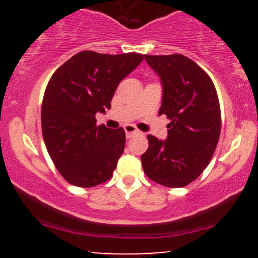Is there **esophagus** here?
<instances>
[{
  "label": "esophagus",
  "instance_id": "1",
  "mask_svg": "<svg viewBox=\"0 0 258 258\" xmlns=\"http://www.w3.org/2000/svg\"><path fill=\"white\" fill-rule=\"evenodd\" d=\"M123 130H125L126 137H127V138H131L133 135H136V133L139 132L138 130L136 128V127L133 126V125H126L125 127H123Z\"/></svg>",
  "mask_w": 258,
  "mask_h": 258
}]
</instances>
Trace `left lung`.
<instances>
[{"label": "left lung", "mask_w": 258, "mask_h": 258, "mask_svg": "<svg viewBox=\"0 0 258 258\" xmlns=\"http://www.w3.org/2000/svg\"><path fill=\"white\" fill-rule=\"evenodd\" d=\"M159 75L165 114V141L148 136L149 147L141 156L144 173L154 182L182 188L203 173L214 155L221 133V109L214 82L191 59L182 54L148 55Z\"/></svg>", "instance_id": "left-lung-1"}]
</instances>
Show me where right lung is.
I'll list each match as a JSON object with an SVG mask.
<instances>
[{"mask_svg":"<svg viewBox=\"0 0 258 258\" xmlns=\"http://www.w3.org/2000/svg\"><path fill=\"white\" fill-rule=\"evenodd\" d=\"M142 60L139 53L82 51L52 75L41 109L42 135L52 161L70 184L91 188L111 178L126 135L122 127L97 126L96 114L111 108L116 87Z\"/></svg>","mask_w":258,"mask_h":258,"instance_id":"add662e5","label":"right lung"}]
</instances>
